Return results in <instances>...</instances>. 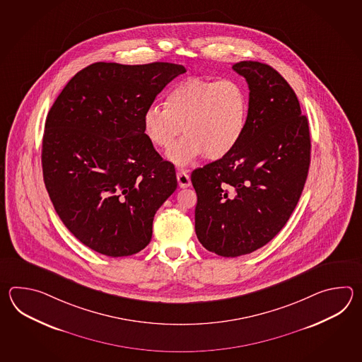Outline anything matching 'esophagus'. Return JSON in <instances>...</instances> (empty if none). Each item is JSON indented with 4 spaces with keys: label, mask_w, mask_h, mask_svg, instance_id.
Returning a JSON list of instances; mask_svg holds the SVG:
<instances>
[{
    "label": "esophagus",
    "mask_w": 362,
    "mask_h": 362,
    "mask_svg": "<svg viewBox=\"0 0 362 362\" xmlns=\"http://www.w3.org/2000/svg\"><path fill=\"white\" fill-rule=\"evenodd\" d=\"M177 181L178 185H180V187H189L190 185H192V181H190V176H189V173H187V170H178L177 172Z\"/></svg>",
    "instance_id": "1"
}]
</instances>
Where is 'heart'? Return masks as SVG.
<instances>
[{
	"mask_svg": "<svg viewBox=\"0 0 362 362\" xmlns=\"http://www.w3.org/2000/svg\"><path fill=\"white\" fill-rule=\"evenodd\" d=\"M250 98L245 85L233 78L192 76L175 85L164 106L153 105L142 117L151 145L170 150L184 128L186 134L168 154L185 165L199 155L217 160L230 154L246 131Z\"/></svg>",
	"mask_w": 362,
	"mask_h": 362,
	"instance_id": "obj_1",
	"label": "heart"
}]
</instances>
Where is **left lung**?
<instances>
[{
	"label": "left lung",
	"instance_id": "left-lung-1",
	"mask_svg": "<svg viewBox=\"0 0 362 362\" xmlns=\"http://www.w3.org/2000/svg\"><path fill=\"white\" fill-rule=\"evenodd\" d=\"M233 69L250 89L246 131L230 154L192 173L197 237L223 257L251 254L277 235L310 163L308 119L293 88L265 63L239 62Z\"/></svg>",
	"mask_w": 362,
	"mask_h": 362
}]
</instances>
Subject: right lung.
<instances>
[{
	"label": "right lung",
	"mask_w": 362,
	"mask_h": 362,
	"mask_svg": "<svg viewBox=\"0 0 362 362\" xmlns=\"http://www.w3.org/2000/svg\"><path fill=\"white\" fill-rule=\"evenodd\" d=\"M184 66L98 62L77 72L47 114L42 175L55 211L85 246L111 257L150 243L156 211L177 187L142 117Z\"/></svg>",
	"instance_id": "right-lung-1"
}]
</instances>
